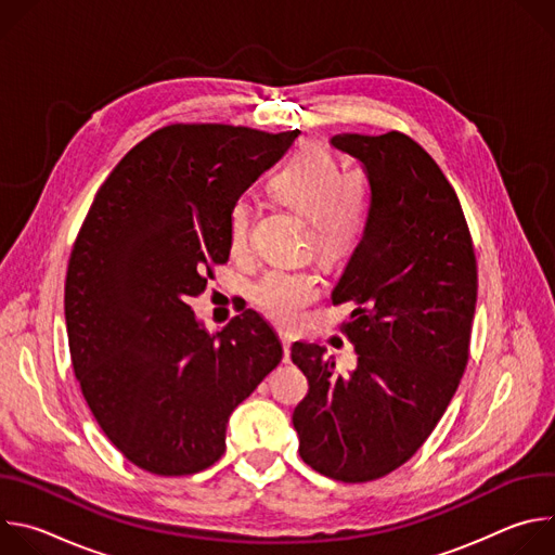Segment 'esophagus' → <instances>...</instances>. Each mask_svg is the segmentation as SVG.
<instances>
[{"instance_id":"esophagus-1","label":"esophagus","mask_w":555,"mask_h":555,"mask_svg":"<svg viewBox=\"0 0 555 555\" xmlns=\"http://www.w3.org/2000/svg\"><path fill=\"white\" fill-rule=\"evenodd\" d=\"M281 345H283V362H289V353H292V338L287 334H281Z\"/></svg>"}]
</instances>
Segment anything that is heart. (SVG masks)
Instances as JSON below:
<instances>
[{"label": "heart", "instance_id": "obj_1", "mask_svg": "<svg viewBox=\"0 0 555 555\" xmlns=\"http://www.w3.org/2000/svg\"><path fill=\"white\" fill-rule=\"evenodd\" d=\"M270 193L307 219L305 248L323 263L345 261L362 242L373 208V189L364 171H343L338 157L321 144H302L270 178ZM253 210L246 199L228 208L225 240L232 257L248 248ZM321 294L319 276L300 268H274L253 287V302L270 321L294 327Z\"/></svg>", "mask_w": 555, "mask_h": 555}]
</instances>
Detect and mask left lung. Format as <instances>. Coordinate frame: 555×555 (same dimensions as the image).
<instances>
[{
  "label": "left lung",
  "mask_w": 555,
  "mask_h": 555,
  "mask_svg": "<svg viewBox=\"0 0 555 555\" xmlns=\"http://www.w3.org/2000/svg\"><path fill=\"white\" fill-rule=\"evenodd\" d=\"M362 163L373 208L334 305L353 302L345 334L358 366L343 375L325 347L294 343L309 382L294 409L300 459L343 483L404 465L446 413L469 356L477 259L459 197L406 133H338Z\"/></svg>",
  "instance_id": "1"
}]
</instances>
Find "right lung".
I'll use <instances>...</instances> for the list:
<instances>
[{
  "label": "right lung",
  "mask_w": 555,
  "mask_h": 555,
  "mask_svg": "<svg viewBox=\"0 0 555 555\" xmlns=\"http://www.w3.org/2000/svg\"><path fill=\"white\" fill-rule=\"evenodd\" d=\"M296 131L169 125L99 189L65 276L74 375L107 439L138 467L184 477L225 450V426L283 347L253 309L217 334L191 296L228 261V208Z\"/></svg>",
  "instance_id": "right-lung-1"
}]
</instances>
